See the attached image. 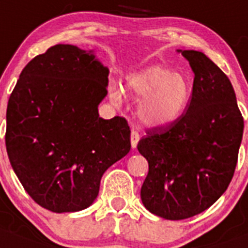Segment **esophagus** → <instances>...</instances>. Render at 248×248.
I'll list each match as a JSON object with an SVG mask.
<instances>
[{"instance_id":"1","label":"esophagus","mask_w":248,"mask_h":248,"mask_svg":"<svg viewBox=\"0 0 248 248\" xmlns=\"http://www.w3.org/2000/svg\"><path fill=\"white\" fill-rule=\"evenodd\" d=\"M139 140H140V134L136 130H131L130 141H131V147H133V149H135L138 142H139Z\"/></svg>"}]
</instances>
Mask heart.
Instances as JSON below:
<instances>
[{"instance_id":"1","label":"heart","mask_w":248,"mask_h":248,"mask_svg":"<svg viewBox=\"0 0 248 248\" xmlns=\"http://www.w3.org/2000/svg\"><path fill=\"white\" fill-rule=\"evenodd\" d=\"M125 91L131 98L141 101L140 119L155 128H166L176 123L192 97V85L185 75L157 65L130 75L125 81ZM110 97L114 102L122 101L119 88L113 87Z\"/></svg>"}]
</instances>
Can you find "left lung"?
<instances>
[{
    "mask_svg": "<svg viewBox=\"0 0 248 248\" xmlns=\"http://www.w3.org/2000/svg\"><path fill=\"white\" fill-rule=\"evenodd\" d=\"M194 72L187 112L166 128H149L138 150L149 162L141 201L152 214L182 220L201 214L228 189L244 118L228 76L195 50H178Z\"/></svg>",
    "mask_w": 248,
    "mask_h": 248,
    "instance_id": "8db88e82",
    "label": "left lung"
}]
</instances>
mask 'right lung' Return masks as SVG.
I'll return each mask as SVG.
<instances>
[{
  "label": "right lung",
  "instance_id": "obj_1",
  "mask_svg": "<svg viewBox=\"0 0 248 248\" xmlns=\"http://www.w3.org/2000/svg\"><path fill=\"white\" fill-rule=\"evenodd\" d=\"M108 74L91 51L58 44L27 63L11 93L8 158L26 192L47 210L88 208L104 172L130 151L125 118L98 114Z\"/></svg>",
  "mask_w": 248,
  "mask_h": 248
}]
</instances>
